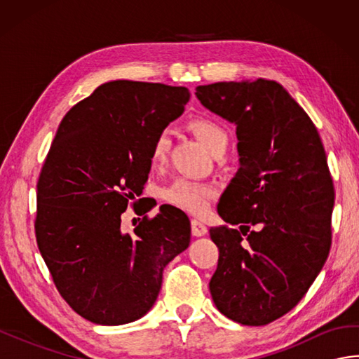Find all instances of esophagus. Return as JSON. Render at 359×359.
<instances>
[{
    "label": "esophagus",
    "mask_w": 359,
    "mask_h": 359,
    "mask_svg": "<svg viewBox=\"0 0 359 359\" xmlns=\"http://www.w3.org/2000/svg\"><path fill=\"white\" fill-rule=\"evenodd\" d=\"M191 231H193L194 236H197V238H199V236H205V234H207L208 228H207V225H205L203 222H201V220L193 219V220H191Z\"/></svg>",
    "instance_id": "esophagus-1"
}]
</instances>
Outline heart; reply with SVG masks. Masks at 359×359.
I'll return each mask as SVG.
<instances>
[{"label":"heart","instance_id":"heart-1","mask_svg":"<svg viewBox=\"0 0 359 359\" xmlns=\"http://www.w3.org/2000/svg\"><path fill=\"white\" fill-rule=\"evenodd\" d=\"M191 131L199 137V140L207 147L212 154L219 156L224 154L228 148V134L225 128L217 123L216 120L208 117H199L194 118L189 123ZM171 144V134L168 129H162L157 135L154 142L151 144L149 160L152 166H158L165 162L168 156V149ZM216 189L208 184H202L188 177H179L172 180L170 185L162 189V199L172 207L184 210L191 215L201 216L207 212L210 202L215 199Z\"/></svg>","mask_w":359,"mask_h":359}]
</instances>
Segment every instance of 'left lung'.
<instances>
[{"label":"left lung","instance_id":"1","mask_svg":"<svg viewBox=\"0 0 359 359\" xmlns=\"http://www.w3.org/2000/svg\"><path fill=\"white\" fill-rule=\"evenodd\" d=\"M201 103L231 121L241 168L211 228L219 248L210 280L216 307L243 325L288 313L321 271L332 247L334 188L313 121L278 81L197 86Z\"/></svg>","mask_w":359,"mask_h":359}]
</instances>
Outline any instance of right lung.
Listing matches in <instances>:
<instances>
[{
	"label": "right lung",
	"mask_w": 359,
	"mask_h": 359,
	"mask_svg": "<svg viewBox=\"0 0 359 359\" xmlns=\"http://www.w3.org/2000/svg\"><path fill=\"white\" fill-rule=\"evenodd\" d=\"M188 100L184 86L116 80L58 126L36 184L35 238L58 293L90 323L142 318L166 264L189 245L191 224L174 207L121 233V215L148 180L152 142Z\"/></svg>",
	"instance_id": "add662e5"
}]
</instances>
